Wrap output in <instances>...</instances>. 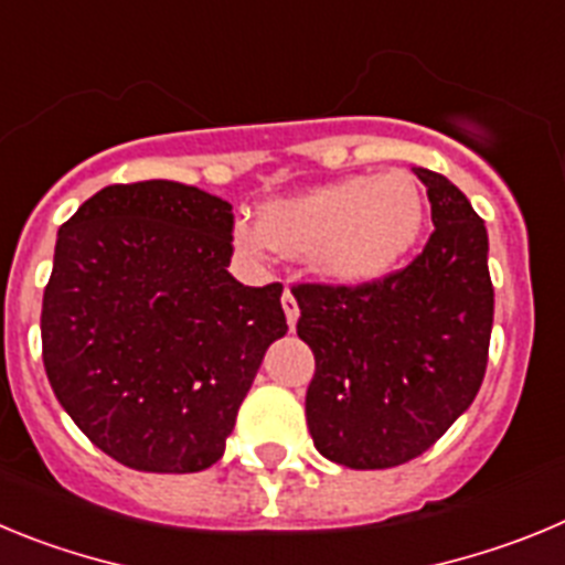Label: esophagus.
Segmentation results:
<instances>
[{
    "mask_svg": "<svg viewBox=\"0 0 565 565\" xmlns=\"http://www.w3.org/2000/svg\"><path fill=\"white\" fill-rule=\"evenodd\" d=\"M281 307H284V315H287L289 329H295V323H298V315H301V309H298V301H295V295L289 292V289H284Z\"/></svg>",
    "mask_w": 565,
    "mask_h": 565,
    "instance_id": "esophagus-1",
    "label": "esophagus"
}]
</instances>
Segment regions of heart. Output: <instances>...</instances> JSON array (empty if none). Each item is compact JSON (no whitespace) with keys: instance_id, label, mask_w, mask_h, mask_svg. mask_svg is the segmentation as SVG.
<instances>
[{"instance_id":"b5f03b06","label":"heart","mask_w":565,"mask_h":565,"mask_svg":"<svg viewBox=\"0 0 565 565\" xmlns=\"http://www.w3.org/2000/svg\"><path fill=\"white\" fill-rule=\"evenodd\" d=\"M425 196L405 171L352 174L273 200L258 222H236L233 242L250 258L270 250L303 258L318 281L358 289L388 278L422 236Z\"/></svg>"}]
</instances>
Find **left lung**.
<instances>
[{
    "mask_svg": "<svg viewBox=\"0 0 565 565\" xmlns=\"http://www.w3.org/2000/svg\"><path fill=\"white\" fill-rule=\"evenodd\" d=\"M428 188L434 233L405 270L369 287H292L315 354L307 425L329 461L385 470L416 459L476 399L492 332L487 227L447 177Z\"/></svg>",
    "mask_w": 565,
    "mask_h": 565,
    "instance_id": "8db88e82",
    "label": "left lung"
}]
</instances>
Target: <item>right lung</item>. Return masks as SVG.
<instances>
[{
	"mask_svg": "<svg viewBox=\"0 0 565 565\" xmlns=\"http://www.w3.org/2000/svg\"><path fill=\"white\" fill-rule=\"evenodd\" d=\"M231 202L171 180L106 185L58 227L42 354L61 408L143 472L220 461L264 352L287 334L281 284L231 267Z\"/></svg>",
	"mask_w": 565,
	"mask_h": 565,
	"instance_id": "obj_1",
	"label": "right lung"
}]
</instances>
